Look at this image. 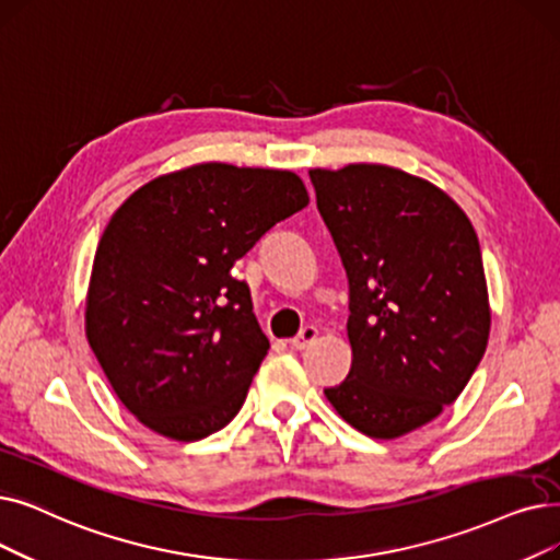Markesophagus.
I'll return each mask as SVG.
<instances>
[{"mask_svg":"<svg viewBox=\"0 0 560 560\" xmlns=\"http://www.w3.org/2000/svg\"><path fill=\"white\" fill-rule=\"evenodd\" d=\"M315 338H318V329H315L313 325H306L293 340H290V346H293L295 350H306Z\"/></svg>","mask_w":560,"mask_h":560,"instance_id":"esophagus-1","label":"esophagus"}]
</instances>
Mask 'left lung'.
<instances>
[{
    "label": "left lung",
    "instance_id": "obj_1",
    "mask_svg": "<svg viewBox=\"0 0 560 560\" xmlns=\"http://www.w3.org/2000/svg\"><path fill=\"white\" fill-rule=\"evenodd\" d=\"M308 176L350 283L352 369L325 396L359 432L394 440L440 417L488 348L478 237L440 187L400 168Z\"/></svg>",
    "mask_w": 560,
    "mask_h": 560
}]
</instances>
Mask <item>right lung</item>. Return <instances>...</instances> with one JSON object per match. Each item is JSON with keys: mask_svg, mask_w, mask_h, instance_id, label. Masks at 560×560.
Listing matches in <instances>:
<instances>
[{"mask_svg": "<svg viewBox=\"0 0 560 560\" xmlns=\"http://www.w3.org/2000/svg\"><path fill=\"white\" fill-rule=\"evenodd\" d=\"M306 206L293 172L208 162L114 212L93 258L86 338L145 428L197 442L237 415L270 340L233 265Z\"/></svg>", "mask_w": 560, "mask_h": 560, "instance_id": "1", "label": "right lung"}]
</instances>
